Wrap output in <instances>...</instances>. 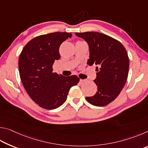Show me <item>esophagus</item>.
I'll return each instance as SVG.
<instances>
[{
	"mask_svg": "<svg viewBox=\"0 0 148 148\" xmlns=\"http://www.w3.org/2000/svg\"><path fill=\"white\" fill-rule=\"evenodd\" d=\"M85 82H86V80L85 79H80V81H79L80 84H84Z\"/></svg>",
	"mask_w": 148,
	"mask_h": 148,
	"instance_id": "34e87169",
	"label": "esophagus"
}]
</instances>
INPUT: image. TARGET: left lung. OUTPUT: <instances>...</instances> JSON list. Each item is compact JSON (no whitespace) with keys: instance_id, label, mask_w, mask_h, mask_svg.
<instances>
[{"instance_id":"8db88e82","label":"left lung","mask_w":148,"mask_h":148,"mask_svg":"<svg viewBox=\"0 0 148 148\" xmlns=\"http://www.w3.org/2000/svg\"><path fill=\"white\" fill-rule=\"evenodd\" d=\"M89 45V66L96 64V94L86 97L96 106H106L116 99L123 88L129 73V60L125 47L118 40L97 32H76Z\"/></svg>"}]
</instances>
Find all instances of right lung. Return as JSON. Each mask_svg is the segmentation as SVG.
I'll return each instance as SVG.
<instances>
[{
    "label": "right lung",
    "instance_id": "obj_1",
    "mask_svg": "<svg viewBox=\"0 0 148 148\" xmlns=\"http://www.w3.org/2000/svg\"><path fill=\"white\" fill-rule=\"evenodd\" d=\"M69 32H56L40 35L30 40L19 59L22 84L32 101L47 110L57 108L66 101L69 90L77 84L76 75L63 76L53 72V64L61 58L59 47L71 38Z\"/></svg>",
    "mask_w": 148,
    "mask_h": 148
}]
</instances>
